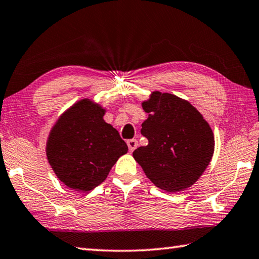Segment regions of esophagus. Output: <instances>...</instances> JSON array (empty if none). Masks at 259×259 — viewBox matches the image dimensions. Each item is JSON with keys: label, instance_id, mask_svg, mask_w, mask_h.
I'll use <instances>...</instances> for the list:
<instances>
[{"label": "esophagus", "instance_id": "1", "mask_svg": "<svg viewBox=\"0 0 259 259\" xmlns=\"http://www.w3.org/2000/svg\"><path fill=\"white\" fill-rule=\"evenodd\" d=\"M137 145H139V143H137L136 140H128L127 141V146H128L130 152H133L137 147Z\"/></svg>", "mask_w": 259, "mask_h": 259}]
</instances>
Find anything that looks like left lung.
<instances>
[{"label":"left lung","instance_id":"left-lung-1","mask_svg":"<svg viewBox=\"0 0 259 259\" xmlns=\"http://www.w3.org/2000/svg\"><path fill=\"white\" fill-rule=\"evenodd\" d=\"M142 107L149 117L141 133L149 144L133 152L135 161L157 188L179 192L191 187L212 159L210 125L197 108L172 94L153 92Z\"/></svg>","mask_w":259,"mask_h":259}]
</instances>
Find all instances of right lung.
<instances>
[{
  "mask_svg": "<svg viewBox=\"0 0 259 259\" xmlns=\"http://www.w3.org/2000/svg\"><path fill=\"white\" fill-rule=\"evenodd\" d=\"M105 109L81 99L57 120L47 141V157L58 179L68 188L88 192L107 178L128 147L104 120Z\"/></svg>",
  "mask_w": 259,
  "mask_h": 259,
  "instance_id": "obj_1",
  "label": "right lung"
}]
</instances>
